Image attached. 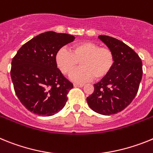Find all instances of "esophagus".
I'll list each match as a JSON object with an SVG mask.
<instances>
[{
  "instance_id": "esophagus-1",
  "label": "esophagus",
  "mask_w": 153,
  "mask_h": 153,
  "mask_svg": "<svg viewBox=\"0 0 153 153\" xmlns=\"http://www.w3.org/2000/svg\"><path fill=\"white\" fill-rule=\"evenodd\" d=\"M74 86H75V87H83V86H84V85L83 84H77V83H75V84H74Z\"/></svg>"
}]
</instances>
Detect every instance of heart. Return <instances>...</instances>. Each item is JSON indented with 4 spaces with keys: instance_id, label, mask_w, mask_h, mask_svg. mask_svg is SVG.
<instances>
[{
    "instance_id": "1",
    "label": "heart",
    "mask_w": 153,
    "mask_h": 153,
    "mask_svg": "<svg viewBox=\"0 0 153 153\" xmlns=\"http://www.w3.org/2000/svg\"><path fill=\"white\" fill-rule=\"evenodd\" d=\"M80 62L82 68L73 72ZM57 68L64 75L71 73V79L82 83L95 79H102L111 72L115 64V56L111 49L101 48L91 42H83L74 45L68 51L66 48L58 49L54 55Z\"/></svg>"
}]
</instances>
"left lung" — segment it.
<instances>
[{"instance_id": "8db88e82", "label": "left lung", "mask_w": 153, "mask_h": 153, "mask_svg": "<svg viewBox=\"0 0 153 153\" xmlns=\"http://www.w3.org/2000/svg\"><path fill=\"white\" fill-rule=\"evenodd\" d=\"M99 38L113 52L115 64L111 72L94 85V91L86 100L94 111L110 115L123 111L135 97L143 77V63L123 42L106 35Z\"/></svg>"}]
</instances>
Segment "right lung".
<instances>
[{
    "label": "right lung",
    "instance_id": "1",
    "mask_svg": "<svg viewBox=\"0 0 153 153\" xmlns=\"http://www.w3.org/2000/svg\"><path fill=\"white\" fill-rule=\"evenodd\" d=\"M75 38L54 31L42 33L25 43L12 59L10 77L14 91L33 113L51 116L65 105L73 84L57 68L54 55Z\"/></svg>",
    "mask_w": 153,
    "mask_h": 153
}]
</instances>
